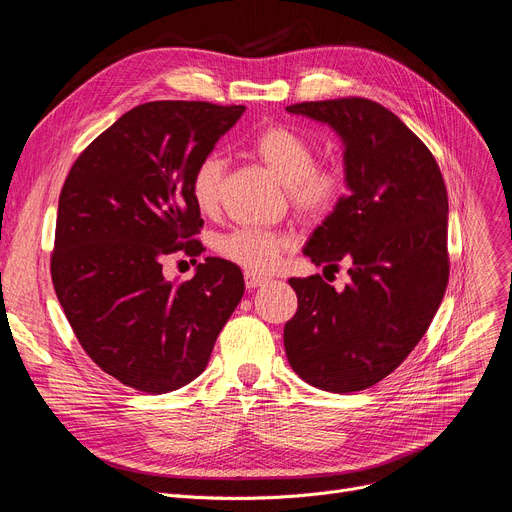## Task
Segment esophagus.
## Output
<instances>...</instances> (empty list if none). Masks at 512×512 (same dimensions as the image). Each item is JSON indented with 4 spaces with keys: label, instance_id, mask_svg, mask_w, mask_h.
Here are the masks:
<instances>
[{
    "label": "esophagus",
    "instance_id": "esophagus-1",
    "mask_svg": "<svg viewBox=\"0 0 512 512\" xmlns=\"http://www.w3.org/2000/svg\"><path fill=\"white\" fill-rule=\"evenodd\" d=\"M245 284H247V288H249V290H251V288H259V286L267 284V278H263V276H257V274H251V272H247V274H245Z\"/></svg>",
    "mask_w": 512,
    "mask_h": 512
}]
</instances>
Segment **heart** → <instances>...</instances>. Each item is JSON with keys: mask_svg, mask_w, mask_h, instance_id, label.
Returning a JSON list of instances; mask_svg holds the SVG:
<instances>
[{"mask_svg": "<svg viewBox=\"0 0 512 512\" xmlns=\"http://www.w3.org/2000/svg\"><path fill=\"white\" fill-rule=\"evenodd\" d=\"M253 149L257 157L286 184L290 205L303 220L321 222L340 205L346 180L336 166L315 164V145L301 130L272 124L263 128ZM224 161L218 155L203 157L191 176V197L197 209L213 215L220 207ZM290 247L288 236L272 230L240 226L215 242L218 255L247 272H265Z\"/></svg>", "mask_w": 512, "mask_h": 512, "instance_id": "heart-1", "label": "heart"}]
</instances>
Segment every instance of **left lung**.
Segmentation results:
<instances>
[{
  "mask_svg": "<svg viewBox=\"0 0 512 512\" xmlns=\"http://www.w3.org/2000/svg\"><path fill=\"white\" fill-rule=\"evenodd\" d=\"M286 112L336 130L348 195L303 253L351 261L338 292L319 276L290 278L299 309L284 326L294 373L328 392L384 380L427 332L448 284V195L436 159L384 105L363 97L305 101Z\"/></svg>",
  "mask_w": 512,
  "mask_h": 512,
  "instance_id": "8db88e82",
  "label": "left lung"
}]
</instances>
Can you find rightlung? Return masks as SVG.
Here are the masks:
<instances>
[{
	"instance_id": "add662e5",
	"label": "right lung",
	"mask_w": 512,
	"mask_h": 512,
	"mask_svg": "<svg viewBox=\"0 0 512 512\" xmlns=\"http://www.w3.org/2000/svg\"><path fill=\"white\" fill-rule=\"evenodd\" d=\"M242 112L207 101L132 107L62 186L53 288L85 353L124 386L166 394L193 382L242 299V272L220 257L182 284L161 274L166 255H201L191 176Z\"/></svg>"
}]
</instances>
